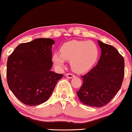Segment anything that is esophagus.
Segmentation results:
<instances>
[{
	"label": "esophagus",
	"instance_id": "esophagus-1",
	"mask_svg": "<svg viewBox=\"0 0 132 132\" xmlns=\"http://www.w3.org/2000/svg\"><path fill=\"white\" fill-rule=\"evenodd\" d=\"M66 77H67V78H73V77H75L74 74L71 73H67V74L66 75Z\"/></svg>",
	"mask_w": 132,
	"mask_h": 132
}]
</instances>
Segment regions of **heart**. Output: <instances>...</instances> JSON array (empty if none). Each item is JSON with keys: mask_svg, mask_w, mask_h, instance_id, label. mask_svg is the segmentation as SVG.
I'll use <instances>...</instances> for the list:
<instances>
[{"mask_svg": "<svg viewBox=\"0 0 132 132\" xmlns=\"http://www.w3.org/2000/svg\"><path fill=\"white\" fill-rule=\"evenodd\" d=\"M98 50L92 41L73 40L61 46L59 53L53 55V61L58 66H62L65 61H70L71 69L77 73H84L93 67L96 61Z\"/></svg>", "mask_w": 132, "mask_h": 132, "instance_id": "heart-1", "label": "heart"}]
</instances>
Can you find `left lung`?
Instances as JSON below:
<instances>
[{
  "instance_id": "obj_1",
  "label": "left lung",
  "mask_w": 132,
  "mask_h": 132,
  "mask_svg": "<svg viewBox=\"0 0 132 132\" xmlns=\"http://www.w3.org/2000/svg\"><path fill=\"white\" fill-rule=\"evenodd\" d=\"M102 54L98 64L82 76L83 84L77 92L86 105L102 107L109 103L121 87L125 75L123 57L115 47L98 41Z\"/></svg>"
}]
</instances>
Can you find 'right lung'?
<instances>
[{"instance_id":"obj_1","label":"right lung","mask_w":132,"mask_h":132,"mask_svg":"<svg viewBox=\"0 0 132 132\" xmlns=\"http://www.w3.org/2000/svg\"><path fill=\"white\" fill-rule=\"evenodd\" d=\"M55 41L38 38L20 44L7 59L9 89L25 105L35 106L48 100L63 75L52 71V47Z\"/></svg>"}]
</instances>
